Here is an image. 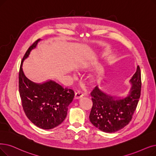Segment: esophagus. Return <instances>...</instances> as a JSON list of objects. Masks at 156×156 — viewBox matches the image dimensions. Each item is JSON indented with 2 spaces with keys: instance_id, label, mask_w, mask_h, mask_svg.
<instances>
[{
  "instance_id": "34e87169",
  "label": "esophagus",
  "mask_w": 156,
  "mask_h": 156,
  "mask_svg": "<svg viewBox=\"0 0 156 156\" xmlns=\"http://www.w3.org/2000/svg\"><path fill=\"white\" fill-rule=\"evenodd\" d=\"M83 97V95L82 93H80V92H76L75 95H74V99H80L81 98H82Z\"/></svg>"
}]
</instances>
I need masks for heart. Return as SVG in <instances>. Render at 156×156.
I'll use <instances>...</instances> for the list:
<instances>
[{"instance_id": "obj_1", "label": "heart", "mask_w": 156, "mask_h": 156, "mask_svg": "<svg viewBox=\"0 0 156 156\" xmlns=\"http://www.w3.org/2000/svg\"><path fill=\"white\" fill-rule=\"evenodd\" d=\"M89 81L92 83H96L98 82V78L96 76L93 75V74H92V75H90L89 77Z\"/></svg>"}]
</instances>
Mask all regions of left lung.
I'll return each instance as SVG.
<instances>
[{
    "label": "left lung",
    "instance_id": "obj_1",
    "mask_svg": "<svg viewBox=\"0 0 156 156\" xmlns=\"http://www.w3.org/2000/svg\"><path fill=\"white\" fill-rule=\"evenodd\" d=\"M131 84L124 96L108 94L98 86L92 91L93 106L90 113V122L105 133H115L127 126L136 110L141 94V72L139 66L129 80Z\"/></svg>",
    "mask_w": 156,
    "mask_h": 156
}]
</instances>
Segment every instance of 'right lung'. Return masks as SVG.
I'll use <instances>...</instances> for the list:
<instances>
[{
    "instance_id": "obj_1",
    "label": "right lung",
    "mask_w": 156,
    "mask_h": 156,
    "mask_svg": "<svg viewBox=\"0 0 156 156\" xmlns=\"http://www.w3.org/2000/svg\"><path fill=\"white\" fill-rule=\"evenodd\" d=\"M41 40L39 39L29 47L22 59L19 72V92L27 118L39 128L51 129L66 119L74 94L73 90L64 89L53 80L35 83L25 75L22 69L23 61Z\"/></svg>"
}]
</instances>
